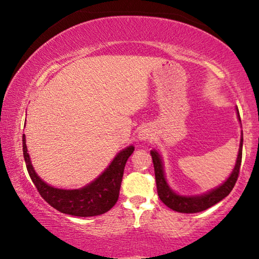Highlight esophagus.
<instances>
[{"label":"esophagus","mask_w":259,"mask_h":259,"mask_svg":"<svg viewBox=\"0 0 259 259\" xmlns=\"http://www.w3.org/2000/svg\"><path fill=\"white\" fill-rule=\"evenodd\" d=\"M151 137H152V133L148 128H141L139 131V133H138V139H139L140 141H145V140L150 139Z\"/></svg>","instance_id":"esophagus-1"}]
</instances>
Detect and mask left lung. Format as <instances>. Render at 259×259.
<instances>
[{"mask_svg":"<svg viewBox=\"0 0 259 259\" xmlns=\"http://www.w3.org/2000/svg\"><path fill=\"white\" fill-rule=\"evenodd\" d=\"M237 118L240 121V116L238 108H236ZM242 151H243V132L240 133V143H239V150L238 155H237V160L233 167L232 172L230 173L229 178L225 180L221 185L214 187L206 192L200 194H179L176 191L171 189L168 185L167 180H166L165 169H164V161H162V157L160 153L153 148L151 150V155L153 159V166H154V173H155V182H157V190L158 196L160 200L164 203L166 206L172 208L173 211L182 212V213H197V212L204 211L206 208L213 206L219 201L224 199L229 193L231 192L233 186L237 182L239 175L240 162H242Z\"/></svg>","mask_w":259,"mask_h":259,"instance_id":"1","label":"left lung"}]
</instances>
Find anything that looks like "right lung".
Wrapping results in <instances>:
<instances>
[{
    "instance_id": "right-lung-1",
    "label": "right lung",
    "mask_w": 259,
    "mask_h": 259,
    "mask_svg": "<svg viewBox=\"0 0 259 259\" xmlns=\"http://www.w3.org/2000/svg\"><path fill=\"white\" fill-rule=\"evenodd\" d=\"M22 146L27 171L41 197L58 211L76 217L99 215L114 206L119 198L126 161L134 151L133 145H130L115 155L111 164L98 178L80 189L67 190L49 185L35 172L27 150L24 134L22 137Z\"/></svg>"
}]
</instances>
